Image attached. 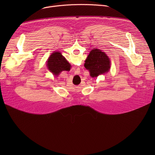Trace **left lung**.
I'll return each mask as SVG.
<instances>
[{
    "mask_svg": "<svg viewBox=\"0 0 155 155\" xmlns=\"http://www.w3.org/2000/svg\"><path fill=\"white\" fill-rule=\"evenodd\" d=\"M84 66L90 71L91 77H97L109 70L110 60L101 50L94 49L88 55Z\"/></svg>",
    "mask_w": 155,
    "mask_h": 155,
    "instance_id": "obj_1",
    "label": "left lung"
}]
</instances>
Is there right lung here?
I'll list each match as a JSON object with an SVG mask.
<instances>
[{
	"label": "right lung",
	"instance_id": "right-lung-1",
	"mask_svg": "<svg viewBox=\"0 0 155 155\" xmlns=\"http://www.w3.org/2000/svg\"><path fill=\"white\" fill-rule=\"evenodd\" d=\"M48 67L54 75H58L62 71H68L70 64L59 52L53 53L48 60Z\"/></svg>",
	"mask_w": 155,
	"mask_h": 155
}]
</instances>
